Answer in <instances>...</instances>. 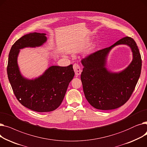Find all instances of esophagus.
Returning <instances> with one entry per match:
<instances>
[{
    "label": "esophagus",
    "instance_id": "1",
    "mask_svg": "<svg viewBox=\"0 0 147 147\" xmlns=\"http://www.w3.org/2000/svg\"><path fill=\"white\" fill-rule=\"evenodd\" d=\"M73 69L76 75L79 76L82 73V69L80 67L78 64H74L73 65Z\"/></svg>",
    "mask_w": 147,
    "mask_h": 147
}]
</instances>
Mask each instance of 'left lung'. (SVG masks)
<instances>
[{
    "label": "left lung",
    "mask_w": 147,
    "mask_h": 147,
    "mask_svg": "<svg viewBox=\"0 0 147 147\" xmlns=\"http://www.w3.org/2000/svg\"><path fill=\"white\" fill-rule=\"evenodd\" d=\"M126 44L133 52V59L128 67L119 73L106 68V58L115 45ZM83 65L81 80L89 103L98 110H109L125 104L132 95L140 77L142 59L136 42L125 37L109 48L90 54L81 61Z\"/></svg>",
    "instance_id": "1"
}]
</instances>
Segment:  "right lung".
Here are the masks:
<instances>
[{"label":"right lung","mask_w":147,"mask_h":147,"mask_svg":"<svg viewBox=\"0 0 147 147\" xmlns=\"http://www.w3.org/2000/svg\"><path fill=\"white\" fill-rule=\"evenodd\" d=\"M46 40L45 33L35 32L23 36L12 45L7 67V77L18 101L27 109L40 113L53 111L61 105L74 76L72 64L51 66L34 79L22 76L17 63L20 50L40 46Z\"/></svg>","instance_id":"add662e5"}]
</instances>
